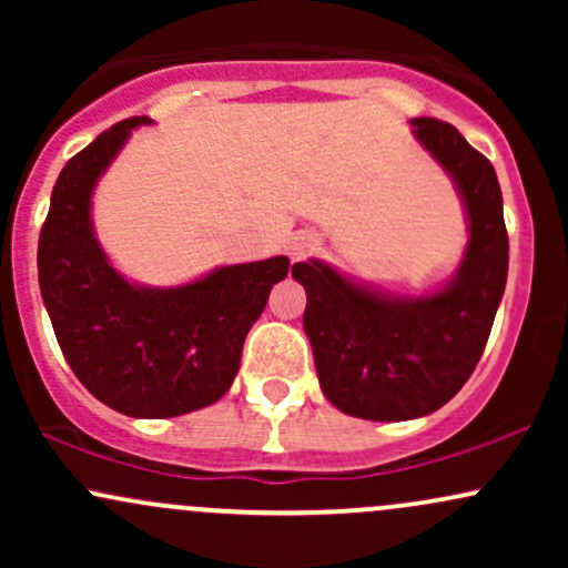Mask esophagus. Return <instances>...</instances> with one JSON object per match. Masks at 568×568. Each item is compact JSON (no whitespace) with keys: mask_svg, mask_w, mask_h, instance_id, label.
<instances>
[{"mask_svg":"<svg viewBox=\"0 0 568 568\" xmlns=\"http://www.w3.org/2000/svg\"><path fill=\"white\" fill-rule=\"evenodd\" d=\"M306 251H312V243H296V245H293V256H304Z\"/></svg>","mask_w":568,"mask_h":568,"instance_id":"1","label":"esophagus"}]
</instances>
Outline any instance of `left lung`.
Here are the masks:
<instances>
[{
  "instance_id": "obj_1",
  "label": "left lung",
  "mask_w": 568,
  "mask_h": 568,
  "mask_svg": "<svg viewBox=\"0 0 568 568\" xmlns=\"http://www.w3.org/2000/svg\"><path fill=\"white\" fill-rule=\"evenodd\" d=\"M414 125L465 197L470 243L459 275L433 296L389 302L321 262L291 270L306 291L304 331L323 395L371 422L433 414L465 387L507 283L510 243L494 165L448 122L416 116Z\"/></svg>"
}]
</instances>
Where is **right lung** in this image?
<instances>
[{"label": "right lung", "instance_id": "obj_1", "mask_svg": "<svg viewBox=\"0 0 568 568\" xmlns=\"http://www.w3.org/2000/svg\"><path fill=\"white\" fill-rule=\"evenodd\" d=\"M141 122H116L67 162L39 232L37 270L55 338L84 389L125 416L168 419L232 387L247 331L291 262L221 266L165 291L116 275L93 237L90 194Z\"/></svg>", "mask_w": 568, "mask_h": 568}]
</instances>
